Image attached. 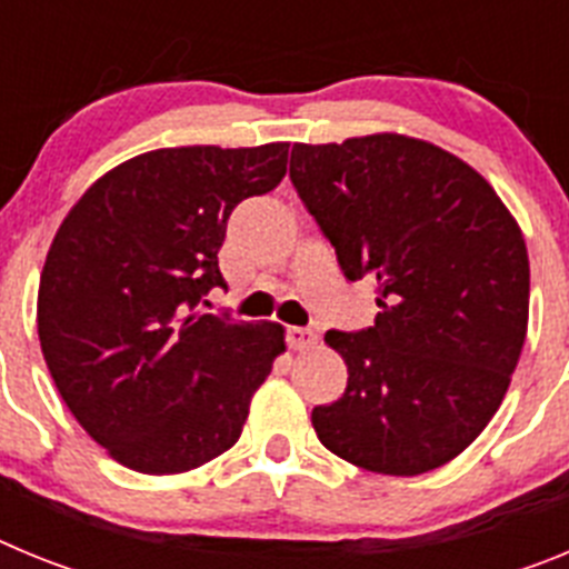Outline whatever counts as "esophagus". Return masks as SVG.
<instances>
[{"label": "esophagus", "instance_id": "esophagus-1", "mask_svg": "<svg viewBox=\"0 0 569 569\" xmlns=\"http://www.w3.org/2000/svg\"><path fill=\"white\" fill-rule=\"evenodd\" d=\"M316 333L308 328H288V345L290 350H310L316 345Z\"/></svg>", "mask_w": 569, "mask_h": 569}]
</instances>
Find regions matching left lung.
Listing matches in <instances>:
<instances>
[{
    "mask_svg": "<svg viewBox=\"0 0 569 569\" xmlns=\"http://www.w3.org/2000/svg\"><path fill=\"white\" fill-rule=\"evenodd\" d=\"M290 182L350 281L376 279V325L328 330L347 365L313 407L330 453L385 476L436 470L496 416L530 313L525 236L481 173L421 139L293 144Z\"/></svg>",
    "mask_w": 569,
    "mask_h": 569,
    "instance_id": "8db88e82",
    "label": "left lung"
}]
</instances>
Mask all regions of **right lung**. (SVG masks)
<instances>
[{"mask_svg": "<svg viewBox=\"0 0 569 569\" xmlns=\"http://www.w3.org/2000/svg\"><path fill=\"white\" fill-rule=\"evenodd\" d=\"M288 148L150 150L90 184L59 224L39 279L42 356L70 413L119 465L170 476L239 441L284 330L199 305L228 288L230 213L284 179Z\"/></svg>", "mask_w": 569, "mask_h": 569, "instance_id": "add662e5", "label": "right lung"}]
</instances>
